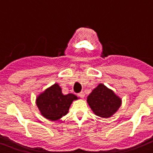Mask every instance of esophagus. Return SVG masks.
Returning <instances> with one entry per match:
<instances>
[{"label":"esophagus","mask_w":153,"mask_h":153,"mask_svg":"<svg viewBox=\"0 0 153 153\" xmlns=\"http://www.w3.org/2000/svg\"><path fill=\"white\" fill-rule=\"evenodd\" d=\"M78 96H79L80 98H83V97H84V96H85V94H84V93H83V92H80L79 93H78Z\"/></svg>","instance_id":"34e87169"}]
</instances>
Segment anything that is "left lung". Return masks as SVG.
Returning a JSON list of instances; mask_svg holds the SVG:
<instances>
[{"mask_svg": "<svg viewBox=\"0 0 153 153\" xmlns=\"http://www.w3.org/2000/svg\"><path fill=\"white\" fill-rule=\"evenodd\" d=\"M86 101L94 114L102 118L111 117L122 104V100L102 83L91 92Z\"/></svg>", "mask_w": 153, "mask_h": 153, "instance_id": "8db88e82", "label": "left lung"}]
</instances>
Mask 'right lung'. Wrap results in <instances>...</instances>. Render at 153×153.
Segmentation results:
<instances>
[{
    "mask_svg": "<svg viewBox=\"0 0 153 153\" xmlns=\"http://www.w3.org/2000/svg\"><path fill=\"white\" fill-rule=\"evenodd\" d=\"M77 99L73 93L63 95L60 86L54 83L36 97V104L43 117L56 121L67 114L73 101Z\"/></svg>",
    "mask_w": 153,
    "mask_h": 153,
    "instance_id": "right-lung-1",
    "label": "right lung"
}]
</instances>
